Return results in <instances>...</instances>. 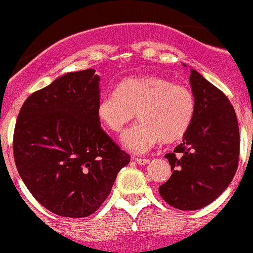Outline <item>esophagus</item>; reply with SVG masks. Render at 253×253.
<instances>
[{"label":"esophagus","instance_id":"34e87169","mask_svg":"<svg viewBox=\"0 0 253 253\" xmlns=\"http://www.w3.org/2000/svg\"><path fill=\"white\" fill-rule=\"evenodd\" d=\"M135 162L137 165H147L150 162L149 159H135Z\"/></svg>","mask_w":253,"mask_h":253}]
</instances>
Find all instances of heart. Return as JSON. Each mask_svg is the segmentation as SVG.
Masks as SVG:
<instances>
[{"mask_svg":"<svg viewBox=\"0 0 253 253\" xmlns=\"http://www.w3.org/2000/svg\"><path fill=\"white\" fill-rule=\"evenodd\" d=\"M96 113L112 132H121L137 114L140 123L122 135V144L144 154L161 141L173 144L183 139L193 123L196 98L187 86L147 75L122 81L116 93L101 97Z\"/></svg>","mask_w":253,"mask_h":253,"instance_id":"obj_1","label":"heart"}]
</instances>
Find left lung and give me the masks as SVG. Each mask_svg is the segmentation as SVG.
Returning <instances> with one entry per match:
<instances>
[{
    "label": "left lung",
    "mask_w": 253,
    "mask_h": 253,
    "mask_svg": "<svg viewBox=\"0 0 253 253\" xmlns=\"http://www.w3.org/2000/svg\"><path fill=\"white\" fill-rule=\"evenodd\" d=\"M196 114L183 142L165 155L172 174L159 187L167 204L179 211H197L214 202L229 187L239 166L240 134L229 98L191 70Z\"/></svg>",
    "instance_id": "8db88e82"
}]
</instances>
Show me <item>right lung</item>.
Segmentation results:
<instances>
[{
    "label": "right lung",
    "instance_id": "right-lung-1",
    "mask_svg": "<svg viewBox=\"0 0 253 253\" xmlns=\"http://www.w3.org/2000/svg\"><path fill=\"white\" fill-rule=\"evenodd\" d=\"M96 70L69 72L32 93L13 134L17 169L32 196L65 217L93 214L130 156L97 118Z\"/></svg>",
    "mask_w": 253,
    "mask_h": 253
}]
</instances>
